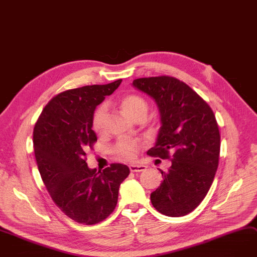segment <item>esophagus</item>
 Masks as SVG:
<instances>
[{
	"label": "esophagus",
	"instance_id": "obj_1",
	"mask_svg": "<svg viewBox=\"0 0 257 257\" xmlns=\"http://www.w3.org/2000/svg\"><path fill=\"white\" fill-rule=\"evenodd\" d=\"M131 173H141L147 169V166L145 165H138V164H132L129 166Z\"/></svg>",
	"mask_w": 257,
	"mask_h": 257
}]
</instances>
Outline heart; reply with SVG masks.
I'll use <instances>...</instances> for the list:
<instances>
[{"mask_svg":"<svg viewBox=\"0 0 257 257\" xmlns=\"http://www.w3.org/2000/svg\"><path fill=\"white\" fill-rule=\"evenodd\" d=\"M119 107L123 110V112L132 119H136L141 116L146 117L148 113V103L147 101L135 94H129L124 96L119 100ZM106 116V106L100 105L93 114L92 125L93 129L96 132H101L103 130L104 122ZM142 144L139 141H132V140H119L115 143L112 147V153L116 157L123 160H133L138 152L141 149Z\"/></svg>","mask_w":257,"mask_h":257,"instance_id":"obj_1","label":"heart"}]
</instances>
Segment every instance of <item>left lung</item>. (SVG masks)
Returning <instances> with one entry per match:
<instances>
[{
  "mask_svg": "<svg viewBox=\"0 0 257 257\" xmlns=\"http://www.w3.org/2000/svg\"><path fill=\"white\" fill-rule=\"evenodd\" d=\"M132 84L157 103L161 127L147 154L172 160L163 182L151 193L153 207L169 217L192 212L206 197L219 163L220 133L209 104L173 76L134 79Z\"/></svg>",
  "mask_w": 257,
  "mask_h": 257,
  "instance_id": "left-lung-1",
  "label": "left lung"
}]
</instances>
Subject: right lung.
Segmentation results:
<instances>
[{"instance_id":"right-lung-1","label":"right lung","mask_w":257,"mask_h":257,"mask_svg":"<svg viewBox=\"0 0 257 257\" xmlns=\"http://www.w3.org/2000/svg\"><path fill=\"white\" fill-rule=\"evenodd\" d=\"M121 82L84 85L58 94L34 127V152L46 189L61 211L80 224L99 223L113 212L119 185L130 174L121 163L97 172L85 162V152L97 142L92 129L94 111Z\"/></svg>"}]
</instances>
